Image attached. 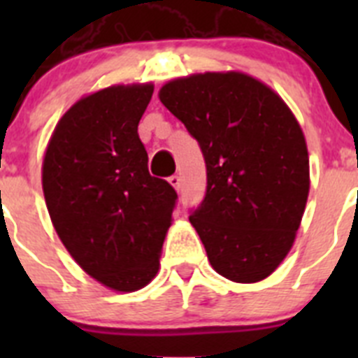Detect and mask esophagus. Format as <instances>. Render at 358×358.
<instances>
[{
    "mask_svg": "<svg viewBox=\"0 0 358 358\" xmlns=\"http://www.w3.org/2000/svg\"><path fill=\"white\" fill-rule=\"evenodd\" d=\"M169 182L173 186V188L177 189V192H179V188H181V177H179V176H170L169 177Z\"/></svg>",
    "mask_w": 358,
    "mask_h": 358,
    "instance_id": "34e87169",
    "label": "esophagus"
}]
</instances>
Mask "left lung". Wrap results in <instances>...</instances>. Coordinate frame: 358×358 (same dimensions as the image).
<instances>
[{
  "instance_id": "left-lung-1",
  "label": "left lung",
  "mask_w": 358,
  "mask_h": 358,
  "mask_svg": "<svg viewBox=\"0 0 358 358\" xmlns=\"http://www.w3.org/2000/svg\"><path fill=\"white\" fill-rule=\"evenodd\" d=\"M159 100L206 161V195L189 222L211 267L236 283L264 280L289 255L308 199V150L292 110L236 71L176 78Z\"/></svg>"
}]
</instances>
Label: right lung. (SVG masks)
Masks as SVG:
<instances>
[{
    "instance_id": "right-lung-1",
    "label": "right lung",
    "mask_w": 358,
    "mask_h": 358,
    "mask_svg": "<svg viewBox=\"0 0 358 358\" xmlns=\"http://www.w3.org/2000/svg\"><path fill=\"white\" fill-rule=\"evenodd\" d=\"M154 85H110L57 123L43 161L50 218L73 260L118 292L150 283L172 222L176 189L148 173L138 123Z\"/></svg>"
}]
</instances>
